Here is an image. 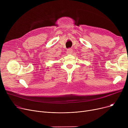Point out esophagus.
<instances>
[{
    "label": "esophagus",
    "mask_w": 128,
    "mask_h": 128,
    "mask_svg": "<svg viewBox=\"0 0 128 128\" xmlns=\"http://www.w3.org/2000/svg\"><path fill=\"white\" fill-rule=\"evenodd\" d=\"M72 52V50L71 48H69L67 50V53H68V54H71Z\"/></svg>",
    "instance_id": "obj_1"
}]
</instances>
